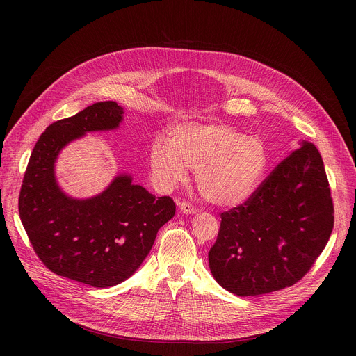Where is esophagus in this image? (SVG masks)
Instances as JSON below:
<instances>
[{
  "label": "esophagus",
  "mask_w": 356,
  "mask_h": 356,
  "mask_svg": "<svg viewBox=\"0 0 356 356\" xmlns=\"http://www.w3.org/2000/svg\"><path fill=\"white\" fill-rule=\"evenodd\" d=\"M179 209H180V211H181L183 214H186V216H193V214H195V213H197L195 207H194V206H191L190 202H186V201H183V202H181V204L179 206Z\"/></svg>",
  "instance_id": "34e87169"
}]
</instances>
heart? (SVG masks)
I'll return each mask as SVG.
<instances>
[{"mask_svg":"<svg viewBox=\"0 0 356 356\" xmlns=\"http://www.w3.org/2000/svg\"><path fill=\"white\" fill-rule=\"evenodd\" d=\"M152 177L165 191L195 173L198 191L211 204L232 209L258 190L269 162L264 140L221 122L173 125L169 136L150 140Z\"/></svg>","mask_w":356,"mask_h":356,"instance_id":"1","label":"heart"}]
</instances>
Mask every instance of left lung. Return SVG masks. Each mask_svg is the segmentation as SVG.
<instances>
[{
  "instance_id": "left-lung-1",
  "label": "left lung",
  "mask_w": 356,
  "mask_h": 356,
  "mask_svg": "<svg viewBox=\"0 0 356 356\" xmlns=\"http://www.w3.org/2000/svg\"><path fill=\"white\" fill-rule=\"evenodd\" d=\"M332 227L321 155L301 140L243 206L221 214L210 270L220 286L241 297L290 287L310 270Z\"/></svg>"
}]
</instances>
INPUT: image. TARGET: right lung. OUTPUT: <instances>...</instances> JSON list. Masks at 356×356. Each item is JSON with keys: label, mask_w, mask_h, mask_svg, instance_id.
Wrapping results in <instances>:
<instances>
[{"label": "right lung", "mask_w": 356, "mask_h": 356, "mask_svg": "<svg viewBox=\"0 0 356 356\" xmlns=\"http://www.w3.org/2000/svg\"><path fill=\"white\" fill-rule=\"evenodd\" d=\"M124 114L115 101H104L49 125L32 150L19 194V217L39 259L54 273L97 289L131 277L176 213L170 197L156 198L129 173H117L87 198L60 187L62 150L90 132L118 129Z\"/></svg>", "instance_id": "add662e5"}]
</instances>
